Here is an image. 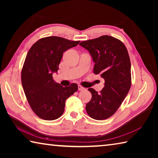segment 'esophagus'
<instances>
[{
  "label": "esophagus",
  "mask_w": 158,
  "mask_h": 158,
  "mask_svg": "<svg viewBox=\"0 0 158 158\" xmlns=\"http://www.w3.org/2000/svg\"><path fill=\"white\" fill-rule=\"evenodd\" d=\"M78 89H79V90H84L85 89L84 87L82 86V85H78Z\"/></svg>",
  "instance_id": "34e87169"
}]
</instances>
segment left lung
Segmentation results:
<instances>
[{
  "label": "left lung",
  "mask_w": 158,
  "mask_h": 158,
  "mask_svg": "<svg viewBox=\"0 0 158 158\" xmlns=\"http://www.w3.org/2000/svg\"><path fill=\"white\" fill-rule=\"evenodd\" d=\"M90 52L95 63L93 73L105 79L100 93L88 90L92 98L85 109L90 117L105 120L114 115L121 105L131 86V63L125 44L109 35L83 41L79 44Z\"/></svg>",
  "instance_id": "obj_1"
}]
</instances>
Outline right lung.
<instances>
[{
  "label": "right lung",
  "mask_w": 158,
  "mask_h": 158,
  "mask_svg": "<svg viewBox=\"0 0 158 158\" xmlns=\"http://www.w3.org/2000/svg\"><path fill=\"white\" fill-rule=\"evenodd\" d=\"M79 42L46 37L28 51L21 70V83L32 110L42 119L53 121L61 116L65 100L78 90L74 83L65 87L56 83L52 74L57 73L63 53Z\"/></svg>",
  "instance_id": "add662e5"
}]
</instances>
